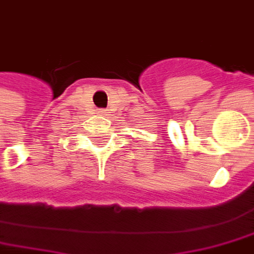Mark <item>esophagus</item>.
Returning <instances> with one entry per match:
<instances>
[{"instance_id": "34e87169", "label": "esophagus", "mask_w": 254, "mask_h": 254, "mask_svg": "<svg viewBox=\"0 0 254 254\" xmlns=\"http://www.w3.org/2000/svg\"><path fill=\"white\" fill-rule=\"evenodd\" d=\"M99 114H102V115H107V110H104V109H100L99 111H97Z\"/></svg>"}]
</instances>
